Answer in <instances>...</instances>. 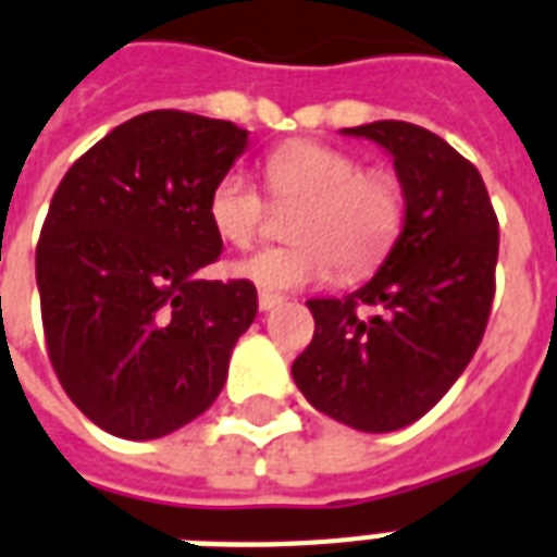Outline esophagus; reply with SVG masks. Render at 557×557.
<instances>
[{
	"instance_id": "34e87169",
	"label": "esophagus",
	"mask_w": 557,
	"mask_h": 557,
	"mask_svg": "<svg viewBox=\"0 0 557 557\" xmlns=\"http://www.w3.org/2000/svg\"><path fill=\"white\" fill-rule=\"evenodd\" d=\"M280 304H283V297L265 295V292L260 295V312H271V309H277Z\"/></svg>"
}]
</instances>
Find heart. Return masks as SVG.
I'll return each mask as SVG.
<instances>
[{"label":"heart","mask_w":557,"mask_h":557,"mask_svg":"<svg viewBox=\"0 0 557 557\" xmlns=\"http://www.w3.org/2000/svg\"><path fill=\"white\" fill-rule=\"evenodd\" d=\"M265 181L277 201H300L288 248H262L233 265V274L265 295L324 283L333 262L345 274L368 269L388 248L403 222V193L392 175L364 172L342 148L286 143L265 160ZM212 233L248 248L265 222V198L242 169L224 172L207 198Z\"/></svg>","instance_id":"obj_1"}]
</instances>
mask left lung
Instances as JSON below:
<instances>
[{"label":"left lung","mask_w":557,"mask_h":557,"mask_svg":"<svg viewBox=\"0 0 557 557\" xmlns=\"http://www.w3.org/2000/svg\"><path fill=\"white\" fill-rule=\"evenodd\" d=\"M342 134L371 139L394 160L403 227L368 283L307 300L315 335L292 376L338 423L394 432L423 418L476 354L494 300L499 231L476 165L432 131L382 119Z\"/></svg>","instance_id":"left-lung-1"}]
</instances>
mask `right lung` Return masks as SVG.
<instances>
[{
  "mask_svg": "<svg viewBox=\"0 0 557 557\" xmlns=\"http://www.w3.org/2000/svg\"><path fill=\"white\" fill-rule=\"evenodd\" d=\"M245 148L233 122L151 110L54 193L37 242L46 347L70 400L116 438H163L210 409L257 318L250 283L201 277L222 253L207 198Z\"/></svg>",
  "mask_w": 557,
  "mask_h": 557,
  "instance_id": "add662e5",
  "label": "right lung"
}]
</instances>
